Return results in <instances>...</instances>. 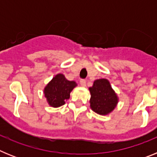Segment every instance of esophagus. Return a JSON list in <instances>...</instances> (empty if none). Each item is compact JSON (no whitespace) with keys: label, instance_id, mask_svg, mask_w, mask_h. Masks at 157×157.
<instances>
[{"label":"esophagus","instance_id":"obj_1","mask_svg":"<svg viewBox=\"0 0 157 157\" xmlns=\"http://www.w3.org/2000/svg\"><path fill=\"white\" fill-rule=\"evenodd\" d=\"M86 82L85 79L80 80V85H81V86H86Z\"/></svg>","mask_w":157,"mask_h":157}]
</instances>
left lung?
<instances>
[{"mask_svg": "<svg viewBox=\"0 0 157 157\" xmlns=\"http://www.w3.org/2000/svg\"><path fill=\"white\" fill-rule=\"evenodd\" d=\"M89 90L91 95L90 108L97 114L107 116L117 106L119 98L106 78L96 79Z\"/></svg>", "mask_w": 157, "mask_h": 157, "instance_id": "left-lung-1", "label": "left lung"}]
</instances>
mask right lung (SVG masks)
<instances>
[{
  "instance_id": "right-lung-1",
  "label": "right lung",
  "mask_w": 157,
  "mask_h": 157,
  "mask_svg": "<svg viewBox=\"0 0 157 157\" xmlns=\"http://www.w3.org/2000/svg\"><path fill=\"white\" fill-rule=\"evenodd\" d=\"M77 83L69 81L61 73L56 75L44 88V94L48 105L52 108H59L70 98V94Z\"/></svg>"
}]
</instances>
